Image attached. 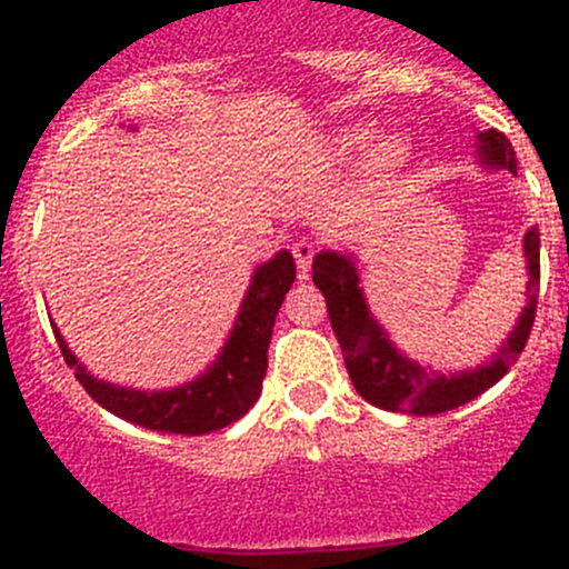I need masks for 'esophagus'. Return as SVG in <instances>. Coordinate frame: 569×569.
<instances>
[{"mask_svg":"<svg viewBox=\"0 0 569 569\" xmlns=\"http://www.w3.org/2000/svg\"><path fill=\"white\" fill-rule=\"evenodd\" d=\"M291 252H295L297 269H300V272H308L313 256H317V242H311V239H297V242L291 244Z\"/></svg>","mask_w":569,"mask_h":569,"instance_id":"34e87169","label":"esophagus"}]
</instances>
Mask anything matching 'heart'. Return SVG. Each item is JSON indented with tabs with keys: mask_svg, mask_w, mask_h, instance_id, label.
Returning a JSON list of instances; mask_svg holds the SVG:
<instances>
[{
	"mask_svg": "<svg viewBox=\"0 0 569 569\" xmlns=\"http://www.w3.org/2000/svg\"><path fill=\"white\" fill-rule=\"evenodd\" d=\"M369 140H371V129H363V126H360V129L343 131V134L338 137V148H341L343 153H355L360 151V148L369 146ZM405 157H407V142L401 140V137H386L375 151L377 168L382 170L396 168V164L405 162Z\"/></svg>",
	"mask_w": 569,
	"mask_h": 569,
	"instance_id": "obj_1",
	"label": "heart"
}]
</instances>
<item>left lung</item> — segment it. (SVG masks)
<instances>
[{
    "label": "left lung",
    "instance_id": "8db88e82",
    "mask_svg": "<svg viewBox=\"0 0 569 569\" xmlns=\"http://www.w3.org/2000/svg\"><path fill=\"white\" fill-rule=\"evenodd\" d=\"M481 159L492 168H515V148L507 134L498 129H487L479 134ZM526 258H529V306L520 313L518 327L507 338L496 358L487 366L473 371H462L457 377L429 375L423 366L412 363L388 341L386 330L371 319L363 291L358 286V272L352 261L338 252H319L313 258V283L319 286L327 300L332 332L341 343L343 363H347L349 380L355 391L371 401L375 407L391 412H412V416H438V412L455 410L468 405L487 388L496 386L526 349L529 332L537 317L539 297V231L531 228L523 242Z\"/></svg>",
    "mask_w": 569,
    "mask_h": 569
}]
</instances>
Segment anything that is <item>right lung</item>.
<instances>
[{"label":"right lung","instance_id":"1","mask_svg":"<svg viewBox=\"0 0 569 569\" xmlns=\"http://www.w3.org/2000/svg\"><path fill=\"white\" fill-rule=\"evenodd\" d=\"M295 274L297 267L289 250H280L272 261L258 267L231 338L217 363L203 377L183 388H173V391L142 393L96 380L73 358L57 327L54 338L66 363L77 371L79 386L123 421L173 435L214 432V429L239 421L261 396L274 317L283 306L286 291L295 283Z\"/></svg>","mask_w":569,"mask_h":569}]
</instances>
